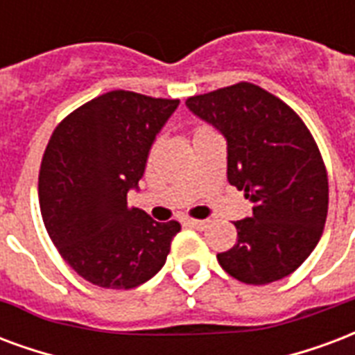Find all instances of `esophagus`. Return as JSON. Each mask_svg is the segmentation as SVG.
Segmentation results:
<instances>
[{
    "label": "esophagus",
    "instance_id": "1",
    "mask_svg": "<svg viewBox=\"0 0 355 355\" xmlns=\"http://www.w3.org/2000/svg\"><path fill=\"white\" fill-rule=\"evenodd\" d=\"M187 223L196 230H206L207 225H209V220H200V218H189Z\"/></svg>",
    "mask_w": 355,
    "mask_h": 355
}]
</instances>
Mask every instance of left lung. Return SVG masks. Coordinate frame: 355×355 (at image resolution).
<instances>
[{
	"mask_svg": "<svg viewBox=\"0 0 355 355\" xmlns=\"http://www.w3.org/2000/svg\"><path fill=\"white\" fill-rule=\"evenodd\" d=\"M189 110L215 125L228 142V181L252 202L236 220L238 241L217 260L245 284L288 277L318 245L329 185L311 130L284 101L239 82L187 98Z\"/></svg>",
	"mask_w": 355,
	"mask_h": 355,
	"instance_id": "1",
	"label": "left lung"
}]
</instances>
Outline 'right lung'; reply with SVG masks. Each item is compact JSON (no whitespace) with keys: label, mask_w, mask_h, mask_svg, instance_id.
<instances>
[{"label":"right lung","mask_w":355,"mask_h":355,"mask_svg":"<svg viewBox=\"0 0 355 355\" xmlns=\"http://www.w3.org/2000/svg\"><path fill=\"white\" fill-rule=\"evenodd\" d=\"M180 98L116 89L87 101L50 137L39 170V204L52 243L82 279L129 290L166 262L181 225L127 206L149 148Z\"/></svg>","instance_id":"1"}]
</instances>
